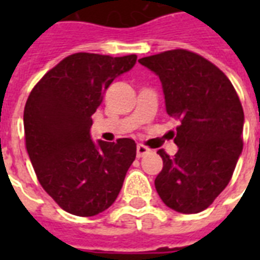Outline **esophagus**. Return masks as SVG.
<instances>
[{
    "label": "esophagus",
    "mask_w": 260,
    "mask_h": 260,
    "mask_svg": "<svg viewBox=\"0 0 260 260\" xmlns=\"http://www.w3.org/2000/svg\"><path fill=\"white\" fill-rule=\"evenodd\" d=\"M150 148H147L143 144H138V147H136V155H138V158H143L144 155L150 154Z\"/></svg>",
    "instance_id": "obj_1"
}]
</instances>
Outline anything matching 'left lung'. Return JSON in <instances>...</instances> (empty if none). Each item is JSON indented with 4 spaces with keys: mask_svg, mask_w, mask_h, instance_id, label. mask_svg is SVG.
Masks as SVG:
<instances>
[{
    "mask_svg": "<svg viewBox=\"0 0 260 260\" xmlns=\"http://www.w3.org/2000/svg\"><path fill=\"white\" fill-rule=\"evenodd\" d=\"M162 82L166 112L179 120L174 156L163 150L155 189L185 214L206 209L225 189L243 150L244 113L235 87L213 63L186 50L139 59Z\"/></svg>",
    "mask_w": 260,
    "mask_h": 260,
    "instance_id": "obj_1",
    "label": "left lung"
}]
</instances>
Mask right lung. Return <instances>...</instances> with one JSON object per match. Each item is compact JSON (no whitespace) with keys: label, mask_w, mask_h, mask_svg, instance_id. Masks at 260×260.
<instances>
[{"label":"right lung","mask_w":260,"mask_h":260,"mask_svg":"<svg viewBox=\"0 0 260 260\" xmlns=\"http://www.w3.org/2000/svg\"><path fill=\"white\" fill-rule=\"evenodd\" d=\"M138 56L78 52L51 69L32 89L24 109L25 146L43 189L63 210L90 217L117 198L136 158V143L90 136L91 116L109 85Z\"/></svg>","instance_id":"right-lung-1"}]
</instances>
